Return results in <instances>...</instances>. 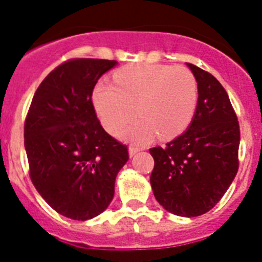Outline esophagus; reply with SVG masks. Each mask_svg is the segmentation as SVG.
<instances>
[{
  "label": "esophagus",
  "instance_id": "obj_1",
  "mask_svg": "<svg viewBox=\"0 0 262 262\" xmlns=\"http://www.w3.org/2000/svg\"><path fill=\"white\" fill-rule=\"evenodd\" d=\"M138 151H141V148L139 147H136V146H130V147H129V156H134L136 155L137 152H138Z\"/></svg>",
  "mask_w": 262,
  "mask_h": 262
}]
</instances>
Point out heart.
<instances>
[{
  "label": "heart",
  "instance_id": "b5f03b06",
  "mask_svg": "<svg viewBox=\"0 0 262 262\" xmlns=\"http://www.w3.org/2000/svg\"><path fill=\"white\" fill-rule=\"evenodd\" d=\"M198 82L186 67L168 64H129L99 81L93 104L102 125L117 134L133 117L141 119L120 134L137 145L155 138H177L191 124L198 107Z\"/></svg>",
  "mask_w": 262,
  "mask_h": 262
}]
</instances>
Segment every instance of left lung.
<instances>
[{
  "instance_id": "1",
  "label": "left lung",
  "mask_w": 262,
  "mask_h": 262,
  "mask_svg": "<svg viewBox=\"0 0 262 262\" xmlns=\"http://www.w3.org/2000/svg\"><path fill=\"white\" fill-rule=\"evenodd\" d=\"M199 98L191 124L165 145L150 148L155 165L150 182L159 204L176 216L211 211L227 191L239 168L238 117L219 80L187 63Z\"/></svg>"
}]
</instances>
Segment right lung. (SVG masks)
<instances>
[{"mask_svg": "<svg viewBox=\"0 0 262 262\" xmlns=\"http://www.w3.org/2000/svg\"><path fill=\"white\" fill-rule=\"evenodd\" d=\"M116 60L77 58L58 66L36 90L24 123L29 177L54 211L86 221L104 211L128 147L102 128L92 102Z\"/></svg>", "mask_w": 262, "mask_h": 262, "instance_id": "right-lung-1", "label": "right lung"}]
</instances>
